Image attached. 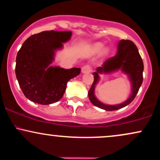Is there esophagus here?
<instances>
[{
	"label": "esophagus",
	"instance_id": "34e87169",
	"mask_svg": "<svg viewBox=\"0 0 160 160\" xmlns=\"http://www.w3.org/2000/svg\"><path fill=\"white\" fill-rule=\"evenodd\" d=\"M81 71H82V73H83V74H87V73L91 72V67H90V65H84L83 67L82 68Z\"/></svg>",
	"mask_w": 160,
	"mask_h": 160
}]
</instances>
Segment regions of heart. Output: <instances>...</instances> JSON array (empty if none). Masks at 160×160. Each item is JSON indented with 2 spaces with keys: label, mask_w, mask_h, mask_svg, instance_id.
I'll use <instances>...</instances> for the list:
<instances>
[{
  "label": "heart",
  "mask_w": 160,
  "mask_h": 160,
  "mask_svg": "<svg viewBox=\"0 0 160 160\" xmlns=\"http://www.w3.org/2000/svg\"><path fill=\"white\" fill-rule=\"evenodd\" d=\"M104 45L101 43H97L94 44L93 46H92L89 49V52H90L92 54H97V53L100 52L103 49Z\"/></svg>",
  "instance_id": "heart-1"
}]
</instances>
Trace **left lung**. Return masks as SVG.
Listing matches in <instances>:
<instances>
[{
    "label": "left lung",
    "mask_w": 160,
    "mask_h": 160,
    "mask_svg": "<svg viewBox=\"0 0 160 160\" xmlns=\"http://www.w3.org/2000/svg\"><path fill=\"white\" fill-rule=\"evenodd\" d=\"M117 49L118 52L117 55L106 60L102 67H98L96 71L93 73L94 81L88 93L92 103L105 111H116L129 104L136 96L143 82L144 64L135 43L129 40H121L118 43ZM120 69L128 74L130 79L132 82L131 95L126 102L120 105L108 106L102 103L96 98L94 94L95 85L99 80V74L102 72L108 73Z\"/></svg>",
    "instance_id": "8db88e82"
}]
</instances>
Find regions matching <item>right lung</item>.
<instances>
[{
  "label": "right lung",
  "instance_id": "add662e5",
  "mask_svg": "<svg viewBox=\"0 0 160 160\" xmlns=\"http://www.w3.org/2000/svg\"><path fill=\"white\" fill-rule=\"evenodd\" d=\"M71 32L46 31L29 37L23 43L16 59V75L27 98L34 103L50 104L65 93L67 82L80 74L81 69L49 66L55 52L68 41Z\"/></svg>",
  "mask_w": 160,
  "mask_h": 160
}]
</instances>
